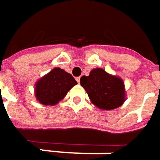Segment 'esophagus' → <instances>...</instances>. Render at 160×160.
<instances>
[{"instance_id":"esophagus-1","label":"esophagus","mask_w":160,"mask_h":160,"mask_svg":"<svg viewBox=\"0 0 160 160\" xmlns=\"http://www.w3.org/2000/svg\"><path fill=\"white\" fill-rule=\"evenodd\" d=\"M77 83H80V77H77Z\"/></svg>"}]
</instances>
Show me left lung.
<instances>
[{"label": "left lung", "mask_w": 160, "mask_h": 160, "mask_svg": "<svg viewBox=\"0 0 160 160\" xmlns=\"http://www.w3.org/2000/svg\"><path fill=\"white\" fill-rule=\"evenodd\" d=\"M80 82L89 96L90 101L101 109H115L126 102L123 79L108 74L101 68H93L88 77L83 76Z\"/></svg>", "instance_id": "left-lung-1"}]
</instances>
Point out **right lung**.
I'll return each mask as SVG.
<instances>
[{
    "mask_svg": "<svg viewBox=\"0 0 160 160\" xmlns=\"http://www.w3.org/2000/svg\"><path fill=\"white\" fill-rule=\"evenodd\" d=\"M77 82L71 74L60 68H54L34 83V96L45 106H53L63 100Z\"/></svg>",
    "mask_w": 160,
    "mask_h": 160,
    "instance_id": "right-lung-1",
    "label": "right lung"
}]
</instances>
